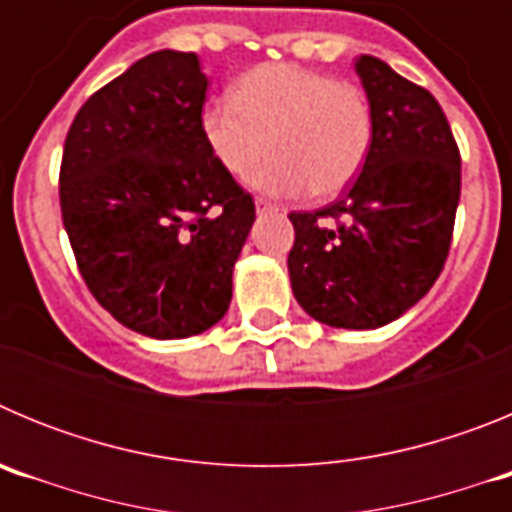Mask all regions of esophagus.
Returning a JSON list of instances; mask_svg holds the SVG:
<instances>
[{
    "mask_svg": "<svg viewBox=\"0 0 512 512\" xmlns=\"http://www.w3.org/2000/svg\"><path fill=\"white\" fill-rule=\"evenodd\" d=\"M277 210V205H271L269 200H264V197H256V212H274Z\"/></svg>",
    "mask_w": 512,
    "mask_h": 512,
    "instance_id": "1",
    "label": "esophagus"
}]
</instances>
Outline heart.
<instances>
[{
	"mask_svg": "<svg viewBox=\"0 0 512 512\" xmlns=\"http://www.w3.org/2000/svg\"><path fill=\"white\" fill-rule=\"evenodd\" d=\"M205 143L225 174L277 197H333L354 182L374 138L372 104L354 84L323 71L264 63L235 81L233 99L200 115Z\"/></svg>",
	"mask_w": 512,
	"mask_h": 512,
	"instance_id": "heart-1",
	"label": "heart"
}]
</instances>
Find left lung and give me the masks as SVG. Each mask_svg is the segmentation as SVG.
Wrapping results in <instances>:
<instances>
[{"label": "left lung", "mask_w": 512, "mask_h": 512, "mask_svg": "<svg viewBox=\"0 0 512 512\" xmlns=\"http://www.w3.org/2000/svg\"><path fill=\"white\" fill-rule=\"evenodd\" d=\"M374 138L348 192L292 212L287 269L302 310L333 328H382L433 287L449 256L461 158L441 104L374 56L356 58Z\"/></svg>", "instance_id": "obj_1"}]
</instances>
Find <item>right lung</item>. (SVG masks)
Instances as JSON below:
<instances>
[{
	"instance_id": "obj_1",
	"label": "right lung",
	"mask_w": 512,
	"mask_h": 512,
	"mask_svg": "<svg viewBox=\"0 0 512 512\" xmlns=\"http://www.w3.org/2000/svg\"><path fill=\"white\" fill-rule=\"evenodd\" d=\"M197 53L140 58L81 104L63 146V228L94 300L140 336L169 341L228 312L256 207L200 128Z\"/></svg>"
}]
</instances>
